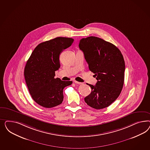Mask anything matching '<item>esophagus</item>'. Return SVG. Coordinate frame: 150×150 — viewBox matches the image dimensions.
<instances>
[{
	"label": "esophagus",
	"instance_id": "1",
	"mask_svg": "<svg viewBox=\"0 0 150 150\" xmlns=\"http://www.w3.org/2000/svg\"><path fill=\"white\" fill-rule=\"evenodd\" d=\"M74 82H75V83H76V84H79V85H80H80H81V84H82V82H77L76 81H74Z\"/></svg>",
	"mask_w": 150,
	"mask_h": 150
}]
</instances>
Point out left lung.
<instances>
[{
  "label": "left lung",
  "instance_id": "8db88e82",
  "mask_svg": "<svg viewBox=\"0 0 150 150\" xmlns=\"http://www.w3.org/2000/svg\"><path fill=\"white\" fill-rule=\"evenodd\" d=\"M79 46L97 80L95 86L87 83L92 91L85 101L95 109L106 108L123 88L125 68L123 55L115 45L97 37L82 38Z\"/></svg>",
  "mask_w": 150,
  "mask_h": 150
}]
</instances>
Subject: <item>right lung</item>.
I'll return each mask as SVG.
<instances>
[{"label": "right lung", "mask_w": 150, "mask_h": 150, "mask_svg": "<svg viewBox=\"0 0 150 150\" xmlns=\"http://www.w3.org/2000/svg\"><path fill=\"white\" fill-rule=\"evenodd\" d=\"M73 42L71 38L59 37L41 43L27 61L24 76L28 91L32 99L43 107L50 108L60 105L64 87L73 83L55 79L54 76L60 67V53Z\"/></svg>", "instance_id": "obj_1"}]
</instances>
